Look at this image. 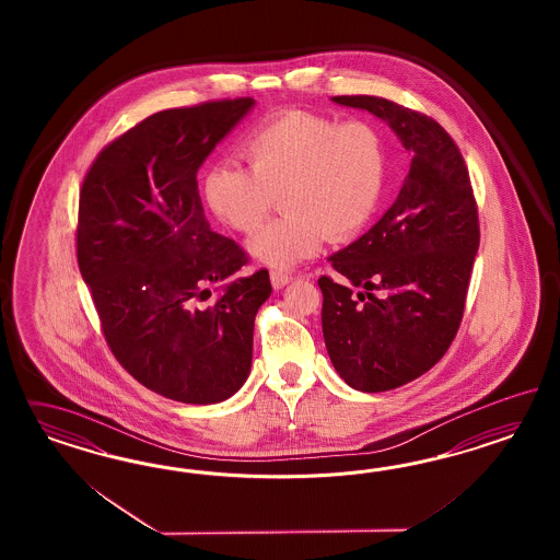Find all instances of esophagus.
I'll return each mask as SVG.
<instances>
[{
    "label": "esophagus",
    "instance_id": "esophagus-1",
    "mask_svg": "<svg viewBox=\"0 0 560 560\" xmlns=\"http://www.w3.org/2000/svg\"><path fill=\"white\" fill-rule=\"evenodd\" d=\"M291 281V275L283 271H271V283L275 289H283Z\"/></svg>",
    "mask_w": 560,
    "mask_h": 560
}]
</instances>
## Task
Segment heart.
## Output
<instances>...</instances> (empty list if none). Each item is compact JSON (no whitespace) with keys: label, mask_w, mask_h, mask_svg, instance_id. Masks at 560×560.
<instances>
[{"label":"heart","mask_w":560,"mask_h":560,"mask_svg":"<svg viewBox=\"0 0 560 560\" xmlns=\"http://www.w3.org/2000/svg\"><path fill=\"white\" fill-rule=\"evenodd\" d=\"M244 155L248 168L228 164L205 174V203L223 225L255 234L279 197L285 213L250 242V253L269 267L316 255L326 237H355L386 187V143L370 120L337 122L289 108L256 127Z\"/></svg>","instance_id":"b5f03b06"}]
</instances>
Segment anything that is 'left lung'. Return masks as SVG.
<instances>
[{
	"label": "left lung",
	"instance_id": "1",
	"mask_svg": "<svg viewBox=\"0 0 560 560\" xmlns=\"http://www.w3.org/2000/svg\"><path fill=\"white\" fill-rule=\"evenodd\" d=\"M332 101L386 120L412 152L384 218L328 258L345 283L318 279L335 370L355 390L386 392L429 372L456 339L480 244L478 207L458 145L438 120L377 96Z\"/></svg>",
	"mask_w": 560,
	"mask_h": 560
}]
</instances>
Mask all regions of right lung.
<instances>
[{
  "mask_svg": "<svg viewBox=\"0 0 560 560\" xmlns=\"http://www.w3.org/2000/svg\"><path fill=\"white\" fill-rule=\"evenodd\" d=\"M255 101L168 108L113 139L80 190L75 253L106 345L148 390L213 405L246 382L269 271L234 277L248 255L209 228L205 158ZM223 282L207 303L210 285Z\"/></svg>",
  "mask_w": 560,
  "mask_h": 560,
  "instance_id": "1",
  "label": "right lung"
}]
</instances>
